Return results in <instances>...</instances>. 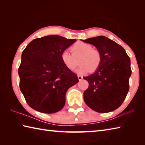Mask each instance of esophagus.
I'll return each mask as SVG.
<instances>
[{"label": "esophagus", "mask_w": 145, "mask_h": 145, "mask_svg": "<svg viewBox=\"0 0 145 145\" xmlns=\"http://www.w3.org/2000/svg\"><path fill=\"white\" fill-rule=\"evenodd\" d=\"M78 78L80 81L82 80L83 79V76H81V75H78Z\"/></svg>", "instance_id": "1"}]
</instances>
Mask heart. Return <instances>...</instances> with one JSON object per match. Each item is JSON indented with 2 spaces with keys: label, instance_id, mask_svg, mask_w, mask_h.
<instances>
[{
  "label": "heart",
  "instance_id": "1",
  "mask_svg": "<svg viewBox=\"0 0 145 145\" xmlns=\"http://www.w3.org/2000/svg\"><path fill=\"white\" fill-rule=\"evenodd\" d=\"M72 54L68 51H63L61 54V60L63 65L70 70H73L78 65L77 58L79 57L80 67L77 70L79 74L94 72L100 67L102 56L99 50L93 48L90 44L78 42L70 47Z\"/></svg>",
  "mask_w": 145,
  "mask_h": 145
}]
</instances>
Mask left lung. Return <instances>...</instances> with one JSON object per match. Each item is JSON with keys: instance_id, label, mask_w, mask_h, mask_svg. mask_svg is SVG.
<instances>
[{"instance_id": "left-lung-1", "label": "left lung", "mask_w": 145, "mask_h": 145, "mask_svg": "<svg viewBox=\"0 0 145 145\" xmlns=\"http://www.w3.org/2000/svg\"><path fill=\"white\" fill-rule=\"evenodd\" d=\"M83 42L93 45L102 56L96 72L84 77L89 84L84 93L85 102L97 112H112L121 105L128 92L130 58L121 45L105 36Z\"/></svg>"}]
</instances>
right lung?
<instances>
[{"label": "right lung", "instance_id": "right-lung-1", "mask_svg": "<svg viewBox=\"0 0 145 145\" xmlns=\"http://www.w3.org/2000/svg\"><path fill=\"white\" fill-rule=\"evenodd\" d=\"M76 41L48 35L33 40L24 49L18 71L20 89L33 110L54 113L63 108L67 91L78 79L64 65L60 56Z\"/></svg>", "mask_w": 145, "mask_h": 145}]
</instances>
